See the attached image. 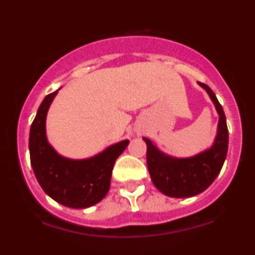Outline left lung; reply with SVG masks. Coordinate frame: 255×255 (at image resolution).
I'll list each match as a JSON object with an SVG mask.
<instances>
[{
  "label": "left lung",
  "instance_id": "1",
  "mask_svg": "<svg viewBox=\"0 0 255 255\" xmlns=\"http://www.w3.org/2000/svg\"><path fill=\"white\" fill-rule=\"evenodd\" d=\"M198 85L206 91L219 118L217 133L209 148L191 157H174L160 151L148 137H142L147 146L146 162L152 182L160 193L171 198H191L209 188L227 157L229 135L223 108L207 85Z\"/></svg>",
  "mask_w": 255,
  "mask_h": 255
}]
</instances>
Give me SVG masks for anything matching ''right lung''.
<instances>
[{
  "label": "right lung",
  "mask_w": 255,
  "mask_h": 255,
  "mask_svg": "<svg viewBox=\"0 0 255 255\" xmlns=\"http://www.w3.org/2000/svg\"><path fill=\"white\" fill-rule=\"evenodd\" d=\"M58 91L43 99L32 122L28 140L31 165L45 194L63 206L86 209L99 203L109 192L115 160L129 140L108 146L95 156L83 159L58 153L46 136V115Z\"/></svg>",
  "instance_id": "right-lung-1"
}]
</instances>
